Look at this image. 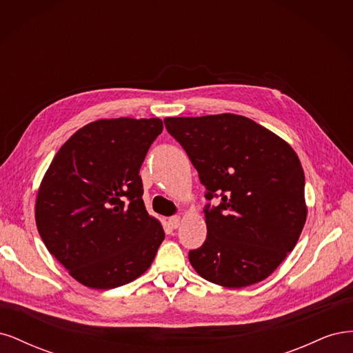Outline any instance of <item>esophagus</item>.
I'll return each instance as SVG.
<instances>
[{
	"label": "esophagus",
	"instance_id": "34e87169",
	"mask_svg": "<svg viewBox=\"0 0 353 353\" xmlns=\"http://www.w3.org/2000/svg\"><path fill=\"white\" fill-rule=\"evenodd\" d=\"M169 225L172 227V228H178L179 227V223H181V216H172V218H169Z\"/></svg>",
	"mask_w": 353,
	"mask_h": 353
}]
</instances>
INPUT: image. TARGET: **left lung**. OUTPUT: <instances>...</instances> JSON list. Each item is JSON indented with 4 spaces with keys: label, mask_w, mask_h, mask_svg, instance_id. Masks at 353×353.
<instances>
[{
    "label": "left lung",
    "mask_w": 353,
    "mask_h": 353,
    "mask_svg": "<svg viewBox=\"0 0 353 353\" xmlns=\"http://www.w3.org/2000/svg\"><path fill=\"white\" fill-rule=\"evenodd\" d=\"M206 187L208 237L188 259L203 279L241 288L270 276L306 222L305 174L283 138L240 114L166 117Z\"/></svg>",
    "instance_id": "left-lung-1"
}]
</instances>
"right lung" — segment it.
<instances>
[{
	"label": "right lung",
	"mask_w": 353,
	"mask_h": 353,
	"mask_svg": "<svg viewBox=\"0 0 353 353\" xmlns=\"http://www.w3.org/2000/svg\"><path fill=\"white\" fill-rule=\"evenodd\" d=\"M162 130L157 117L100 119L52 159L38 188L37 228L78 283L108 290L150 268L165 231L145 210L140 168Z\"/></svg>",
	"instance_id": "add662e5"
}]
</instances>
